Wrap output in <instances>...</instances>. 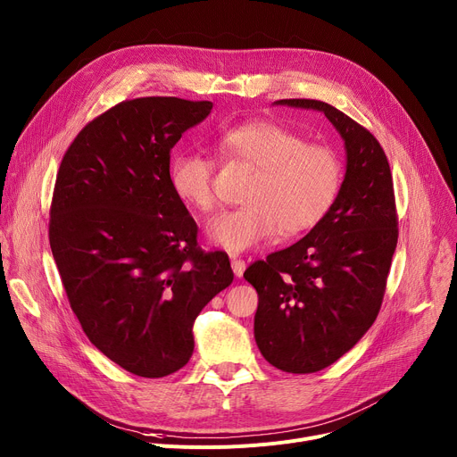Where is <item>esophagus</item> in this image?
I'll list each match as a JSON object with an SVG mask.
<instances>
[{
  "label": "esophagus",
  "mask_w": 457,
  "mask_h": 457,
  "mask_svg": "<svg viewBox=\"0 0 457 457\" xmlns=\"http://www.w3.org/2000/svg\"><path fill=\"white\" fill-rule=\"evenodd\" d=\"M230 265H232V271H234V275H236V277H241V275H244L245 267H247L244 260H241V258H236V256H232Z\"/></svg>",
  "instance_id": "esophagus-1"
}]
</instances>
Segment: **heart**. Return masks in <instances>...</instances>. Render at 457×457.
I'll use <instances>...</instances> for the list:
<instances>
[{
    "label": "heart",
    "mask_w": 457,
    "mask_h": 457,
    "mask_svg": "<svg viewBox=\"0 0 457 457\" xmlns=\"http://www.w3.org/2000/svg\"><path fill=\"white\" fill-rule=\"evenodd\" d=\"M220 151L230 162L256 170L244 195L245 206L227 210L208 225L213 244L241 253L278 230L295 236L313 228L336 203L343 184L339 153L271 120H253L220 134ZM170 184L177 197L212 212L216 164L197 151H179L170 160Z\"/></svg>",
    "instance_id": "1"
}]
</instances>
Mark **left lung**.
Listing matches in <instances>:
<instances>
[{"label":"left lung","instance_id":"8db88e82","mask_svg":"<svg viewBox=\"0 0 457 457\" xmlns=\"http://www.w3.org/2000/svg\"><path fill=\"white\" fill-rule=\"evenodd\" d=\"M277 104L325 112L346 149V173L327 216L303 239L251 263L258 291L254 337L273 367L317 372L337 361L378 317L398 216L387 156L370 130L317 99Z\"/></svg>","mask_w":457,"mask_h":457}]
</instances>
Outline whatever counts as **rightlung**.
I'll list each match as a JSON object with an SVG mask.
<instances>
[{
  "instance_id": "add662e5",
  "label": "right lung",
  "mask_w": 457,
  "mask_h": 457,
  "mask_svg": "<svg viewBox=\"0 0 457 457\" xmlns=\"http://www.w3.org/2000/svg\"><path fill=\"white\" fill-rule=\"evenodd\" d=\"M210 101L125 99L87 123L62 156L49 245L68 303L99 351L144 378L194 353L201 310L228 287L227 253L197 245L170 184V153Z\"/></svg>"
}]
</instances>
